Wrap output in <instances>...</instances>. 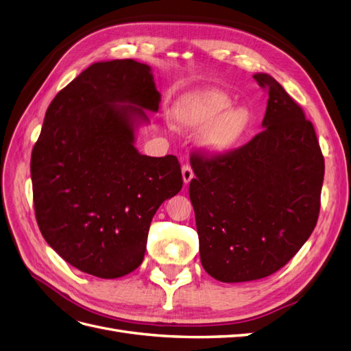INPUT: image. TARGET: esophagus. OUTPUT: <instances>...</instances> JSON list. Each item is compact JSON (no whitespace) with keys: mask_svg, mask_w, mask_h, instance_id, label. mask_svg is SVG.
<instances>
[{"mask_svg":"<svg viewBox=\"0 0 351 351\" xmlns=\"http://www.w3.org/2000/svg\"><path fill=\"white\" fill-rule=\"evenodd\" d=\"M182 176H183L184 184H189L190 182H192L193 177H195V173H193L192 167H190V165H183V168H182Z\"/></svg>","mask_w":351,"mask_h":351,"instance_id":"34e87169","label":"esophagus"}]
</instances>
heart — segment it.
Masks as SVG:
<instances>
[{
  "instance_id": "b5f03b06",
  "label": "heart",
  "mask_w": 351,
  "mask_h": 351,
  "mask_svg": "<svg viewBox=\"0 0 351 351\" xmlns=\"http://www.w3.org/2000/svg\"><path fill=\"white\" fill-rule=\"evenodd\" d=\"M217 88H200L180 97L171 108V120L183 130H199V146L212 156L234 152L253 124V112Z\"/></svg>"
}]
</instances>
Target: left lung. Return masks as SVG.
Here are the masks:
<instances>
[{"instance_id":"left-lung-1","label":"left lung","mask_w":351,"mask_h":351,"mask_svg":"<svg viewBox=\"0 0 351 351\" xmlns=\"http://www.w3.org/2000/svg\"><path fill=\"white\" fill-rule=\"evenodd\" d=\"M262 132L224 156L195 154L190 182L204 269L222 282L265 278L311 237L321 208L325 164L313 124L267 73Z\"/></svg>"}]
</instances>
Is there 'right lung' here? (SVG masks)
<instances>
[{
  "instance_id": "right-lung-1",
  "label": "right lung",
  "mask_w": 351,
  "mask_h": 351,
  "mask_svg": "<svg viewBox=\"0 0 351 351\" xmlns=\"http://www.w3.org/2000/svg\"><path fill=\"white\" fill-rule=\"evenodd\" d=\"M159 98L149 66L112 60L93 62L49 104L30 159L35 214L47 243L82 272L134 271L155 212L183 187L174 155L134 146Z\"/></svg>"
}]
</instances>
